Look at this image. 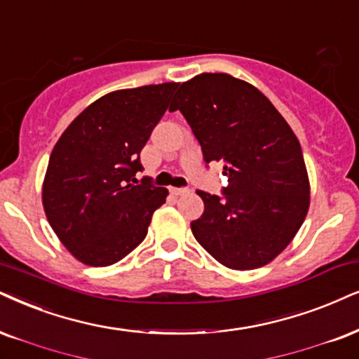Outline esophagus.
<instances>
[{
	"label": "esophagus",
	"instance_id": "obj_1",
	"mask_svg": "<svg viewBox=\"0 0 359 359\" xmlns=\"http://www.w3.org/2000/svg\"><path fill=\"white\" fill-rule=\"evenodd\" d=\"M170 192L174 195H184V194H189L190 190L189 189H182V187H172Z\"/></svg>",
	"mask_w": 359,
	"mask_h": 359
}]
</instances>
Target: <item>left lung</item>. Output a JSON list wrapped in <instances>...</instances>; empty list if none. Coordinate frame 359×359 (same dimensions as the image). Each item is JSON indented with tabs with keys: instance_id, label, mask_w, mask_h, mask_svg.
Wrapping results in <instances>:
<instances>
[{
	"instance_id": "obj_1",
	"label": "left lung",
	"mask_w": 359,
	"mask_h": 359,
	"mask_svg": "<svg viewBox=\"0 0 359 359\" xmlns=\"http://www.w3.org/2000/svg\"><path fill=\"white\" fill-rule=\"evenodd\" d=\"M179 109L203 161L224 162L229 185L203 201L194 237L222 265L253 270L280 255L305 220L310 182L292 127L255 86L224 72H203L180 86Z\"/></svg>"
}]
</instances>
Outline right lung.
I'll return each instance as SVG.
<instances>
[{"label": "right lung", "mask_w": 359, "mask_h": 359, "mask_svg": "<svg viewBox=\"0 0 359 359\" xmlns=\"http://www.w3.org/2000/svg\"><path fill=\"white\" fill-rule=\"evenodd\" d=\"M177 83L99 97L54 146L43 184L49 225L79 262L107 266L146 238L169 190L134 179L140 151L169 107Z\"/></svg>", "instance_id": "right-lung-1"}]
</instances>
